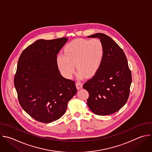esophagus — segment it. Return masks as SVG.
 Returning <instances> with one entry per match:
<instances>
[{
	"instance_id": "1",
	"label": "esophagus",
	"mask_w": 152,
	"mask_h": 152,
	"mask_svg": "<svg viewBox=\"0 0 152 152\" xmlns=\"http://www.w3.org/2000/svg\"><path fill=\"white\" fill-rule=\"evenodd\" d=\"M76 88H77V89H80L82 88L83 84H82V83H81L80 81H78V82H76Z\"/></svg>"
}]
</instances>
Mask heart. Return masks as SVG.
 Instances as JSON below:
<instances>
[{
  "label": "heart",
  "instance_id": "1",
  "mask_svg": "<svg viewBox=\"0 0 152 152\" xmlns=\"http://www.w3.org/2000/svg\"><path fill=\"white\" fill-rule=\"evenodd\" d=\"M104 57L103 43L97 39L91 40L76 39L66 45L64 54H59L56 63L61 73L66 77H71L75 66L80 77L94 75L102 64Z\"/></svg>",
  "mask_w": 152,
  "mask_h": 152
}]
</instances>
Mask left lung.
I'll return each instance as SVG.
<instances>
[{"label": "left lung", "mask_w": 152, "mask_h": 152, "mask_svg": "<svg viewBox=\"0 0 152 152\" xmlns=\"http://www.w3.org/2000/svg\"><path fill=\"white\" fill-rule=\"evenodd\" d=\"M88 37L100 39L104 48V57L98 72L83 85L89 92L87 105L97 115H111L127 102L131 72L124 50L111 37L101 33Z\"/></svg>", "instance_id": "left-lung-1"}]
</instances>
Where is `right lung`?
Masks as SVG:
<instances>
[{"label":"right lung","mask_w":152,"mask_h":152,"mask_svg":"<svg viewBox=\"0 0 152 152\" xmlns=\"http://www.w3.org/2000/svg\"><path fill=\"white\" fill-rule=\"evenodd\" d=\"M67 37L39 39L21 53L14 77L18 102L35 120L50 123L60 119L76 94L75 82L64 78L56 58Z\"/></svg>","instance_id":"obj_1"}]
</instances>
